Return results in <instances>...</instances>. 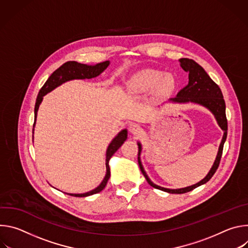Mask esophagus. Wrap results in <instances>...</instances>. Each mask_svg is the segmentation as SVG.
<instances>
[{
  "label": "esophagus",
  "instance_id": "34e87169",
  "mask_svg": "<svg viewBox=\"0 0 248 248\" xmlns=\"http://www.w3.org/2000/svg\"><path fill=\"white\" fill-rule=\"evenodd\" d=\"M129 131L134 134V135H137L139 134L141 131H142V128H141V126L137 124H132L129 125Z\"/></svg>",
  "mask_w": 248,
  "mask_h": 248
}]
</instances>
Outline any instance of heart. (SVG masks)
<instances>
[{
  "label": "heart",
  "instance_id": "heart-1",
  "mask_svg": "<svg viewBox=\"0 0 248 248\" xmlns=\"http://www.w3.org/2000/svg\"><path fill=\"white\" fill-rule=\"evenodd\" d=\"M163 93L170 92L175 86V79L170 74L158 69H143L134 75L128 81L130 89H152L154 87Z\"/></svg>",
  "mask_w": 248,
  "mask_h": 248
}]
</instances>
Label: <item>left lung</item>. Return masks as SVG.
Masks as SVG:
<instances>
[{"mask_svg":"<svg viewBox=\"0 0 248 248\" xmlns=\"http://www.w3.org/2000/svg\"><path fill=\"white\" fill-rule=\"evenodd\" d=\"M180 63L181 66L185 72L188 73V84L184 87L179 93L176 95V97L170 99V102L173 103H196L201 106H204L208 110H210L213 114L218 122V124L220 127L224 130V135L223 139L221 141V144L219 147V151L216 157V160L213 164V167L211 168L210 171L208 174L205 176V178L200 181L199 183L187 186L185 188H179V189H170V188H165L161 187L159 186L154 185L148 178V175L146 174L142 164H141L140 161V152H141V144L138 142V164L139 168L141 170V172L143 173L145 176V179L147 183L153 186L154 188L169 192V193H175V194H181V193H186L188 191L193 190L194 188L206 184L212 176L214 175L216 172L220 161L222 158L223 154V148H224V143L227 139V133H228V121L226 117V104L224 100V96L222 94V91L218 84H216L213 80L211 79V78L207 75V73L204 70V68L198 64L195 61L187 58H183L180 59Z\"/></svg>","mask_w":248,"mask_h":248,"instance_id":"8db88e82","label":"left lung"}]
</instances>
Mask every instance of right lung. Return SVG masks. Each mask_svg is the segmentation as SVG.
<instances>
[{"label": "right lung", "mask_w": 248, "mask_h": 248, "mask_svg": "<svg viewBox=\"0 0 248 248\" xmlns=\"http://www.w3.org/2000/svg\"><path fill=\"white\" fill-rule=\"evenodd\" d=\"M110 64L109 61H106L100 63H97L95 65H87V64H83V63H79L78 62L75 61H69L64 62L62 65H61L58 69H56L55 72L51 75V77L47 79V81L45 82V84L42 86V88L40 89L37 99H36V103H35V108H34V124H33V127L35 125V123H36V118H37V112L39 109V106L43 100V97L51 92L52 90H54L56 87L60 86L61 84L68 81V80H73V79H90L93 78L98 77L100 74H102L104 70L108 67V65ZM127 138V130L126 129H123L121 132H119V134L113 139L112 142L110 143V145L108 146L107 152H106V175L104 180L102 181V183L99 185V186H97L95 189L88 191L86 193H81V194H73V193H66L68 195L72 196H76V197H85V196H89L95 193H98L100 191H102L106 185H107L110 175H111V171H110V167H109V161L111 159V157L116 153V151L122 146V144L124 142Z\"/></svg>", "instance_id": "obj_1"}]
</instances>
